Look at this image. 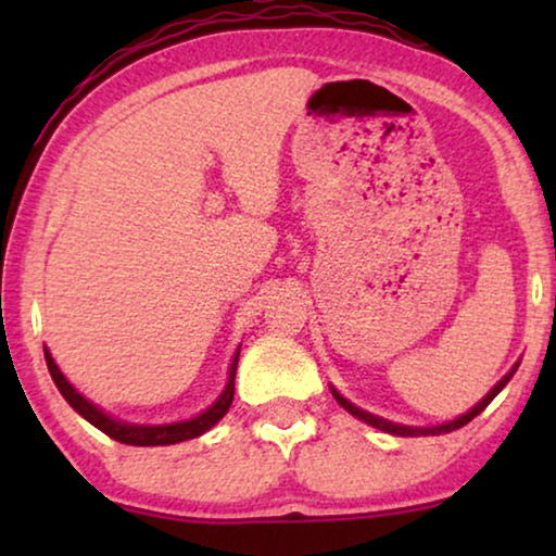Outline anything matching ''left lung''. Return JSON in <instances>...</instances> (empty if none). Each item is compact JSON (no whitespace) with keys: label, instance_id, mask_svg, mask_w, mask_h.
Here are the masks:
<instances>
[{"label":"left lung","instance_id":"8db88e82","mask_svg":"<svg viewBox=\"0 0 556 556\" xmlns=\"http://www.w3.org/2000/svg\"><path fill=\"white\" fill-rule=\"evenodd\" d=\"M519 369V362L514 364L511 369L506 371L504 377L498 379L496 384H493V390L485 394V397L478 402V405H473L468 409L466 415H460V417H455V420H447V422H443V425H430V428H415V425H400V422H392V420H384V417H379V415H371V413H367V409H362V407H356L354 402H349L344 394H341L339 390H333V387H329L331 390V394H333V400L339 402L341 407L346 409L349 415H354L356 420H362V422H367V425H371V428H377V430H384V432H392V435H400V438H420V435H443V432H451V430H458V428H463V425H468L470 420H473L476 415H481L485 407L491 405V400L496 397V394L504 390V387L511 382V377H514V371Z\"/></svg>","mask_w":556,"mask_h":556}]
</instances>
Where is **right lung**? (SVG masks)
<instances>
[{"mask_svg": "<svg viewBox=\"0 0 556 556\" xmlns=\"http://www.w3.org/2000/svg\"><path fill=\"white\" fill-rule=\"evenodd\" d=\"M238 359H240V346L235 349L232 354V364H230V371H227V384L225 390L219 392V397L212 402L207 409H202L200 415L189 417V420H179V422H164V425H139V422H126V420H118V417H113L101 409L98 405H93L86 394H80L75 387L67 382V377L60 371V367L52 359L50 349L45 346V362H48V369H50V377L55 387L63 394L67 405H71L75 413H78L83 420H88L93 428H98L105 435L118 440V443H126V445H174V443H181V440H192V438H200L204 432L215 428V425L223 420L227 415V409L232 405V397H235V371H238Z\"/></svg>", "mask_w": 556, "mask_h": 556, "instance_id": "right-lung-1", "label": "right lung"}]
</instances>
